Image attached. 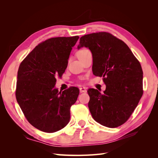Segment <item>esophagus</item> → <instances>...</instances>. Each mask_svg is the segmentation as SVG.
I'll return each instance as SVG.
<instances>
[{
  "label": "esophagus",
  "mask_w": 158,
  "mask_h": 158,
  "mask_svg": "<svg viewBox=\"0 0 158 158\" xmlns=\"http://www.w3.org/2000/svg\"><path fill=\"white\" fill-rule=\"evenodd\" d=\"M80 93H85L87 92V89L85 87H81L80 88Z\"/></svg>",
  "instance_id": "34e87169"
}]
</instances>
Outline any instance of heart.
Masks as SVG:
<instances>
[{"instance_id": "obj_1", "label": "heart", "mask_w": 158, "mask_h": 158, "mask_svg": "<svg viewBox=\"0 0 158 158\" xmlns=\"http://www.w3.org/2000/svg\"><path fill=\"white\" fill-rule=\"evenodd\" d=\"M87 51H88V49H82V50L79 51L78 52V53H77L78 57L79 56H80V55H82V54H84V52H85Z\"/></svg>"}]
</instances>
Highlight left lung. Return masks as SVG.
Masks as SVG:
<instances>
[{
	"mask_svg": "<svg viewBox=\"0 0 158 158\" xmlns=\"http://www.w3.org/2000/svg\"><path fill=\"white\" fill-rule=\"evenodd\" d=\"M92 52V71L103 78L106 89L88 90V107L94 120L102 125L116 128L125 123L137 107L143 94L141 65L127 45L107 32L80 37L78 49Z\"/></svg>",
	"mask_w": 158,
	"mask_h": 158,
	"instance_id": "1",
	"label": "left lung"
}]
</instances>
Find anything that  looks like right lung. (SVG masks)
Segmentation results:
<instances>
[{"label":"right lung","instance_id":"right-lung-1","mask_svg":"<svg viewBox=\"0 0 158 158\" xmlns=\"http://www.w3.org/2000/svg\"><path fill=\"white\" fill-rule=\"evenodd\" d=\"M78 36L53 37L41 43L23 60L18 71L16 98L32 126L52 133L69 123L70 107L77 100L79 89L59 92L56 77H61Z\"/></svg>","mask_w":158,"mask_h":158}]
</instances>
